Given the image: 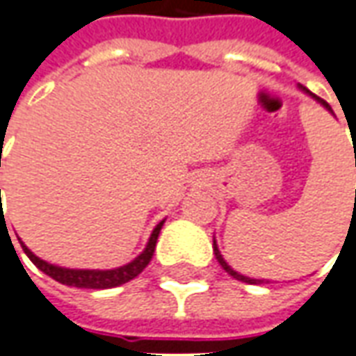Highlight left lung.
<instances>
[{
	"instance_id": "left-lung-1",
	"label": "left lung",
	"mask_w": 356,
	"mask_h": 356,
	"mask_svg": "<svg viewBox=\"0 0 356 356\" xmlns=\"http://www.w3.org/2000/svg\"><path fill=\"white\" fill-rule=\"evenodd\" d=\"M308 93H310V91H308ZM310 95L314 97V99H316V101H318V103H321V105H323V107L327 108V111H330V113H333V111H331L330 103H327V101H323V99H321V97L314 95V93H310ZM212 248H214V255H216V259H218V263H220V265H222V269L226 270V273H228L229 277H234V279H236V280H241V282H248V284H259V282H263V280H259V279H249V277H243V275H239V273H236V270L232 269V267H229L228 263H226V261H224V257H222V255H220L218 245H216V239H214V243H212Z\"/></svg>"
}]
</instances>
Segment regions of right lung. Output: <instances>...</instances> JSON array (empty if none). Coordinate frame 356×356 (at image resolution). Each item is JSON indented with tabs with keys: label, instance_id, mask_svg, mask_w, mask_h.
Masks as SVG:
<instances>
[{
	"label": "right lung",
	"instance_id": "add662e5",
	"mask_svg": "<svg viewBox=\"0 0 356 356\" xmlns=\"http://www.w3.org/2000/svg\"><path fill=\"white\" fill-rule=\"evenodd\" d=\"M161 226H163V222H159L156 229L152 232V238L147 241L146 249L138 255L136 259L132 261V263H128V265H124V267H118V269L113 270L64 269V267H56V265H50L46 261L38 259L23 241H21V248L26 253V257L33 261L38 269L46 273L48 277L58 280V282L66 284V286H77V289H115V286H120V284H124L128 280H132L142 270L146 269L147 263L154 257V251H156V243H158V236Z\"/></svg>",
	"mask_w": 356,
	"mask_h": 356
}]
</instances>
